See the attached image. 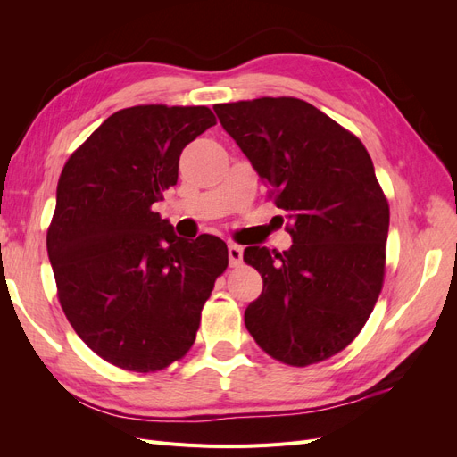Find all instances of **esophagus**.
<instances>
[{"label": "esophagus", "instance_id": "obj_1", "mask_svg": "<svg viewBox=\"0 0 457 457\" xmlns=\"http://www.w3.org/2000/svg\"><path fill=\"white\" fill-rule=\"evenodd\" d=\"M228 262L230 267H238L242 262V247L237 244H228Z\"/></svg>", "mask_w": 457, "mask_h": 457}]
</instances>
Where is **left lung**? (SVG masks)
Masks as SVG:
<instances>
[{"instance_id":"1","label":"left lung","mask_w":457,"mask_h":457,"mask_svg":"<svg viewBox=\"0 0 457 457\" xmlns=\"http://www.w3.org/2000/svg\"><path fill=\"white\" fill-rule=\"evenodd\" d=\"M215 114L280 207L292 247L250 245L261 295L244 322L259 347L289 366L337 354L379 297L389 204L364 145L294 96L215 104Z\"/></svg>"}]
</instances>
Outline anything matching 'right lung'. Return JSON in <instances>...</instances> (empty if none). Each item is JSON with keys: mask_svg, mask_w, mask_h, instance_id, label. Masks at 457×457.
Returning <instances> with one entry per match:
<instances>
[{"mask_svg": "<svg viewBox=\"0 0 457 457\" xmlns=\"http://www.w3.org/2000/svg\"><path fill=\"white\" fill-rule=\"evenodd\" d=\"M215 126L207 106L118 110L64 163L47 253L61 307L106 362L156 371L185 356L227 244L179 238L152 205L177 185L183 148Z\"/></svg>", "mask_w": 457, "mask_h": 457, "instance_id": "obj_1", "label": "right lung"}]
</instances>
